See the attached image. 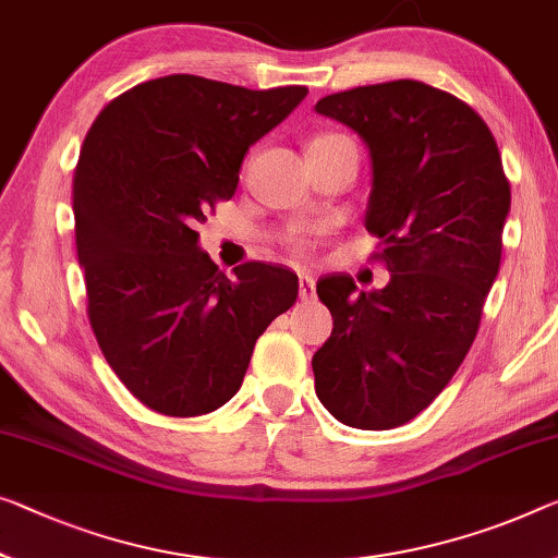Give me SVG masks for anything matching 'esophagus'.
Returning a JSON list of instances; mask_svg holds the SVG:
<instances>
[{
    "mask_svg": "<svg viewBox=\"0 0 558 558\" xmlns=\"http://www.w3.org/2000/svg\"><path fill=\"white\" fill-rule=\"evenodd\" d=\"M299 299H302V302H314L316 299L314 279L308 277V274H302V277H299Z\"/></svg>",
    "mask_w": 558,
    "mask_h": 558,
    "instance_id": "esophagus-1",
    "label": "esophagus"
}]
</instances>
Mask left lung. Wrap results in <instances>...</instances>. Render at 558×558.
<instances>
[{
	"instance_id": "left-lung-1",
	"label": "left lung",
	"mask_w": 558,
	"mask_h": 558,
	"mask_svg": "<svg viewBox=\"0 0 558 558\" xmlns=\"http://www.w3.org/2000/svg\"><path fill=\"white\" fill-rule=\"evenodd\" d=\"M314 109L366 144L364 227L389 269L372 291L349 274L319 279L333 329L312 359L314 389L341 424L381 432L424 411L464 362L499 274L511 190L494 134L453 94L397 80Z\"/></svg>"
}]
</instances>
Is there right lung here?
Listing matches in <instances>:
<instances>
[{
	"label": "right lung",
	"instance_id": "right-lung-1",
	"mask_svg": "<svg viewBox=\"0 0 558 558\" xmlns=\"http://www.w3.org/2000/svg\"><path fill=\"white\" fill-rule=\"evenodd\" d=\"M306 92L169 74L111 99L84 136L72 209L89 324L124 387L159 414L227 404L256 339L296 302L284 267L250 262L229 279L196 225L234 196L244 154Z\"/></svg>",
	"mask_w": 558,
	"mask_h": 558
}]
</instances>
